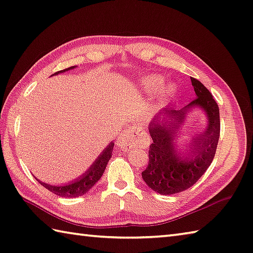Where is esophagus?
<instances>
[{
	"label": "esophagus",
	"mask_w": 253,
	"mask_h": 253,
	"mask_svg": "<svg viewBox=\"0 0 253 253\" xmlns=\"http://www.w3.org/2000/svg\"><path fill=\"white\" fill-rule=\"evenodd\" d=\"M133 142H137L142 147H145L150 145L151 140L149 134L145 131H143V128L132 126L127 128V131L118 137L117 144L121 147H126L131 145V143Z\"/></svg>",
	"instance_id": "esophagus-1"
}]
</instances>
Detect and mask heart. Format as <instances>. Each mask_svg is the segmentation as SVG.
Masks as SVG:
<instances>
[{"instance_id":"heart-1","label":"heart","mask_w":253,"mask_h":253,"mask_svg":"<svg viewBox=\"0 0 253 253\" xmlns=\"http://www.w3.org/2000/svg\"><path fill=\"white\" fill-rule=\"evenodd\" d=\"M162 84H163V79L161 77H150L144 80V87L149 91H155L162 87Z\"/></svg>"}]
</instances>
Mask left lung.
Segmentation results:
<instances>
[{
    "label": "left lung",
    "instance_id": "1",
    "mask_svg": "<svg viewBox=\"0 0 253 253\" xmlns=\"http://www.w3.org/2000/svg\"><path fill=\"white\" fill-rule=\"evenodd\" d=\"M190 80L197 97L180 110H165L163 114H157L149 125L153 142L149 150V164L142 171V178L161 195L177 194L192 187L211 166L216 154L220 135L218 104L199 80ZM194 106L205 111L209 126L201 135L194 137L183 159L174 147V133L184 121L187 111Z\"/></svg>",
    "mask_w": 253,
    "mask_h": 253
}]
</instances>
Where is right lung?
<instances>
[{
    "instance_id": "obj_1",
    "label": "right lung",
    "mask_w": 253,
    "mask_h": 253,
    "mask_svg": "<svg viewBox=\"0 0 253 253\" xmlns=\"http://www.w3.org/2000/svg\"><path fill=\"white\" fill-rule=\"evenodd\" d=\"M75 68V66L73 67H69L67 69L57 71L54 75H58L59 73H64V71H67ZM113 143H110L107 146V149L104 150L101 154L99 155L98 159L94 161V163L90 166V169L85 171L84 175L80 176L74 182L69 183L68 185L65 186H52L46 183H42L41 180H38V183L41 185L44 186L45 188H47L49 192L54 193L58 196L61 197H79L82 195H84L85 193L89 192L90 188H92L94 184H96L98 180L101 178V176L103 174L104 169H106V166L108 164L109 160L111 159L112 156V150H113Z\"/></svg>"
}]
</instances>
